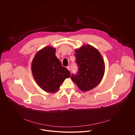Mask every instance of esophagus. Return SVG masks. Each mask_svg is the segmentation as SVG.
Returning a JSON list of instances; mask_svg holds the SVG:
<instances>
[{
    "instance_id": "esophagus-1",
    "label": "esophagus",
    "mask_w": 135,
    "mask_h": 135,
    "mask_svg": "<svg viewBox=\"0 0 135 135\" xmlns=\"http://www.w3.org/2000/svg\"><path fill=\"white\" fill-rule=\"evenodd\" d=\"M67 69H68L69 71H70V66L67 67Z\"/></svg>"
}]
</instances>
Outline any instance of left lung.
Here are the masks:
<instances>
[{
	"mask_svg": "<svg viewBox=\"0 0 135 135\" xmlns=\"http://www.w3.org/2000/svg\"><path fill=\"white\" fill-rule=\"evenodd\" d=\"M76 62L79 71L71 79L82 91H90L101 82L105 66L103 56L98 50L90 45H84L76 49Z\"/></svg>",
	"mask_w": 135,
	"mask_h": 135,
	"instance_id": "left-lung-1",
	"label": "left lung"
}]
</instances>
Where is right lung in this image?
I'll return each instance as SVG.
<instances>
[{"label":"right lung","instance_id":"1","mask_svg":"<svg viewBox=\"0 0 135 135\" xmlns=\"http://www.w3.org/2000/svg\"><path fill=\"white\" fill-rule=\"evenodd\" d=\"M56 49L46 46L37 52L31 63V70L37 84L44 91L54 93L58 90L70 71L62 66L55 55Z\"/></svg>","mask_w":135,"mask_h":135}]
</instances>
